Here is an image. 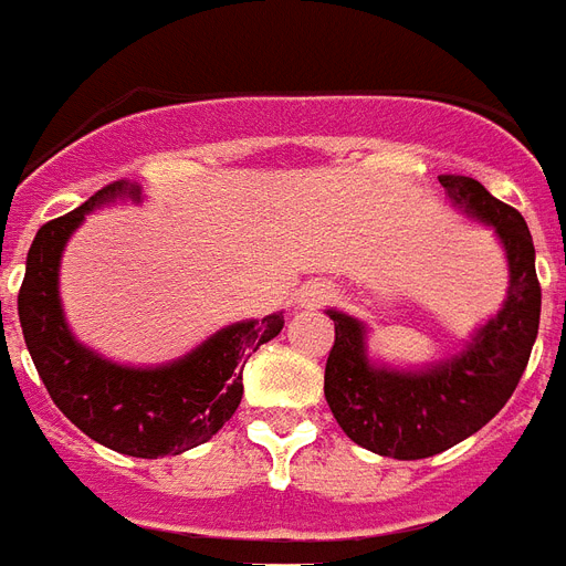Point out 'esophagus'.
Masks as SVG:
<instances>
[{
    "instance_id": "obj_1",
    "label": "esophagus",
    "mask_w": 566,
    "mask_h": 566,
    "mask_svg": "<svg viewBox=\"0 0 566 566\" xmlns=\"http://www.w3.org/2000/svg\"><path fill=\"white\" fill-rule=\"evenodd\" d=\"M332 296H335V287H332V284L312 282L300 291V305L302 308H321V305H326Z\"/></svg>"
}]
</instances>
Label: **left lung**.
<instances>
[{"label": "left lung", "instance_id": "1", "mask_svg": "<svg viewBox=\"0 0 566 566\" xmlns=\"http://www.w3.org/2000/svg\"><path fill=\"white\" fill-rule=\"evenodd\" d=\"M439 184L465 213L502 237L511 287L504 308L474 332L460 356L427 370H391L370 365L365 326L329 312L335 344L326 359L323 391L340 430L374 454L424 460L463 442L495 418L520 386L541 326V282L534 270L528 226L474 178L442 175Z\"/></svg>", "mask_w": 566, "mask_h": 566}]
</instances>
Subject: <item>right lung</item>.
Wrapping results in <instances>:
<instances>
[{"mask_svg": "<svg viewBox=\"0 0 566 566\" xmlns=\"http://www.w3.org/2000/svg\"><path fill=\"white\" fill-rule=\"evenodd\" d=\"M118 196L139 201V187L115 180L71 213L50 219L25 258L17 314L25 347L50 398L85 437L118 454L157 460L213 439L243 398V368L284 326L282 314L234 323L198 350L163 368H120L76 344L59 305V261L88 210Z\"/></svg>", "mask_w": 566, "mask_h": 566, "instance_id": "add662e5", "label": "right lung"}]
</instances>
